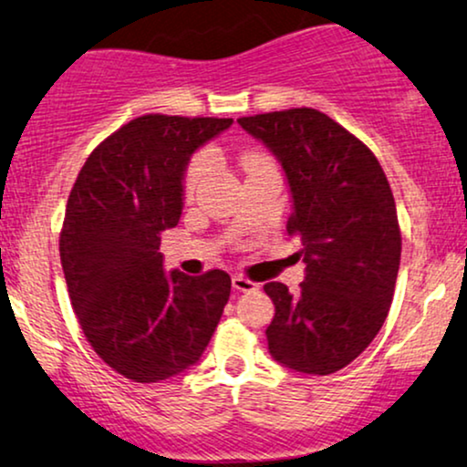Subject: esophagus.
Masks as SVG:
<instances>
[{"label": "esophagus", "mask_w": 467, "mask_h": 467, "mask_svg": "<svg viewBox=\"0 0 467 467\" xmlns=\"http://www.w3.org/2000/svg\"><path fill=\"white\" fill-rule=\"evenodd\" d=\"M233 287L237 289V292H254V289H259V283L250 281V278L245 276H233Z\"/></svg>", "instance_id": "1"}]
</instances>
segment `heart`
Listing matches in <instances>:
<instances>
[{"mask_svg":"<svg viewBox=\"0 0 467 467\" xmlns=\"http://www.w3.org/2000/svg\"><path fill=\"white\" fill-rule=\"evenodd\" d=\"M264 160H265L264 155H259V153L244 155V169H250L252 164H259V162H264ZM206 166H208L206 155H197V158L189 164V169H186V175H184V191L186 192H192V189L197 186V182L202 180Z\"/></svg>","mask_w":467,"mask_h":467,"instance_id":"1","label":"heart"}]
</instances>
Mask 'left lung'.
Segmentation results:
<instances>
[{
  "label": "left lung",
  "instance_id": "obj_1",
  "mask_svg": "<svg viewBox=\"0 0 467 467\" xmlns=\"http://www.w3.org/2000/svg\"><path fill=\"white\" fill-rule=\"evenodd\" d=\"M237 122L285 171L287 233L303 244L298 292L264 285L275 303L267 349L292 371H340L371 345L393 301L401 234L387 175L367 144L312 107Z\"/></svg>",
  "mask_w": 467,
  "mask_h": 467
}]
</instances>
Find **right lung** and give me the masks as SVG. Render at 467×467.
Instances as JSON below:
<instances>
[{
  "mask_svg": "<svg viewBox=\"0 0 467 467\" xmlns=\"http://www.w3.org/2000/svg\"><path fill=\"white\" fill-rule=\"evenodd\" d=\"M230 125L136 118L94 149L69 192L58 239L69 301L94 351L133 382L192 367L228 303L223 270H164L160 233L178 226L191 155Z\"/></svg>",
  "mask_w": 467,
  "mask_h": 467,
  "instance_id": "obj_1",
  "label": "right lung"
}]
</instances>
